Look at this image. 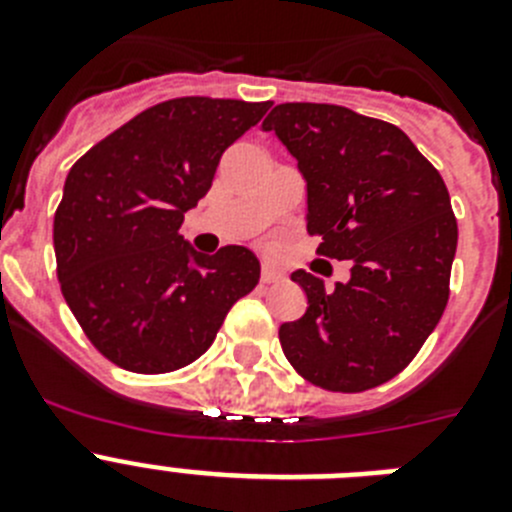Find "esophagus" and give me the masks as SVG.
Listing matches in <instances>:
<instances>
[{
    "label": "esophagus",
    "mask_w": 512,
    "mask_h": 512,
    "mask_svg": "<svg viewBox=\"0 0 512 512\" xmlns=\"http://www.w3.org/2000/svg\"><path fill=\"white\" fill-rule=\"evenodd\" d=\"M282 271H277V269H271V266H261V284H277V282H282Z\"/></svg>",
    "instance_id": "1"
}]
</instances>
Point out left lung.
<instances>
[{"instance_id":"8db88e82","label":"left lung","mask_w":512,"mask_h":512,"mask_svg":"<svg viewBox=\"0 0 512 512\" xmlns=\"http://www.w3.org/2000/svg\"><path fill=\"white\" fill-rule=\"evenodd\" d=\"M261 128L297 158L320 256L351 261V279L333 289L302 269L292 274L307 312L279 328L284 356L330 392L390 382L449 302L459 241L449 189L397 125L348 107L284 102Z\"/></svg>"}]
</instances>
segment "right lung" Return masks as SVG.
<instances>
[{
  "instance_id": "add662e5",
  "label": "right lung",
  "mask_w": 512,
  "mask_h": 512,
  "mask_svg": "<svg viewBox=\"0 0 512 512\" xmlns=\"http://www.w3.org/2000/svg\"><path fill=\"white\" fill-rule=\"evenodd\" d=\"M269 102L176 97L153 104L71 166L53 217L66 305L104 359L166 374L200 359L235 302L259 284L243 246L215 256L179 235L225 148Z\"/></svg>"
}]
</instances>
